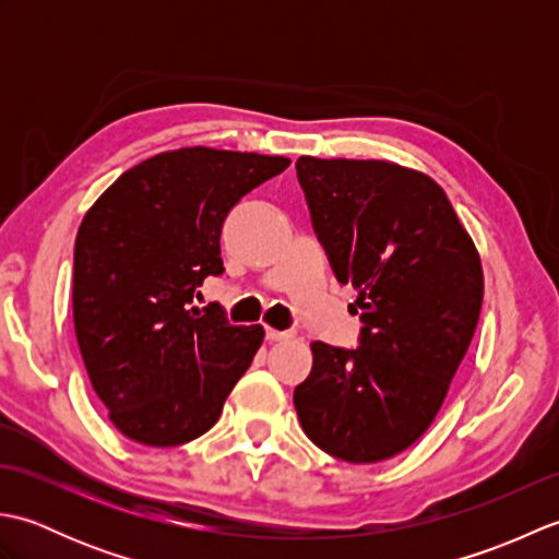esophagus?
Wrapping results in <instances>:
<instances>
[{
  "mask_svg": "<svg viewBox=\"0 0 559 559\" xmlns=\"http://www.w3.org/2000/svg\"><path fill=\"white\" fill-rule=\"evenodd\" d=\"M266 338H269V341H290V338H295V331H276V329H266Z\"/></svg>",
  "mask_w": 559,
  "mask_h": 559,
  "instance_id": "34e87169",
  "label": "esophagus"
}]
</instances>
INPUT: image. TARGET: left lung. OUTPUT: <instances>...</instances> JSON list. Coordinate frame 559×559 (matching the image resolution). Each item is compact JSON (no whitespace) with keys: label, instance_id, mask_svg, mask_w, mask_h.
Returning a JSON list of instances; mask_svg holds the SVG:
<instances>
[{"label":"left lung","instance_id":"left-lung-1","mask_svg":"<svg viewBox=\"0 0 559 559\" xmlns=\"http://www.w3.org/2000/svg\"><path fill=\"white\" fill-rule=\"evenodd\" d=\"M317 240L338 283L358 290L355 348L312 343L295 386L305 435L326 454L374 463L418 439L466 355L483 269L444 189L384 160L295 163Z\"/></svg>","mask_w":559,"mask_h":559}]
</instances>
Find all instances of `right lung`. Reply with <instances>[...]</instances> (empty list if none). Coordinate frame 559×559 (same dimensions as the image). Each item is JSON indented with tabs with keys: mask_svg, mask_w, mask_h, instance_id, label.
<instances>
[{
	"mask_svg": "<svg viewBox=\"0 0 559 559\" xmlns=\"http://www.w3.org/2000/svg\"><path fill=\"white\" fill-rule=\"evenodd\" d=\"M290 165L216 148L158 153L122 173L83 218L74 247V329L91 384L124 437L192 442L216 425L264 341L221 305L194 307L221 276L233 206Z\"/></svg>",
	"mask_w": 559,
	"mask_h": 559,
	"instance_id": "add662e5",
	"label": "right lung"
}]
</instances>
